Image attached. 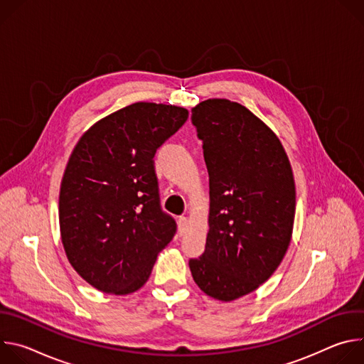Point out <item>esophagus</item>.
Instances as JSON below:
<instances>
[{"mask_svg":"<svg viewBox=\"0 0 364 364\" xmlns=\"http://www.w3.org/2000/svg\"><path fill=\"white\" fill-rule=\"evenodd\" d=\"M187 226H188V220H187V218L181 216V218L178 219V232H180V235H184V233H186Z\"/></svg>","mask_w":364,"mask_h":364,"instance_id":"esophagus-1","label":"esophagus"}]
</instances>
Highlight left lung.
Returning a JSON list of instances; mask_svg holds the SVG:
<instances>
[{
    "label": "left lung",
    "mask_w": 364,
    "mask_h": 364,
    "mask_svg": "<svg viewBox=\"0 0 364 364\" xmlns=\"http://www.w3.org/2000/svg\"><path fill=\"white\" fill-rule=\"evenodd\" d=\"M209 171L205 250L188 267L197 287L230 302L268 281L288 250L295 219V181L277 134L229 99L191 109Z\"/></svg>",
    "instance_id": "left-lung-1"
}]
</instances>
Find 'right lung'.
<instances>
[{
  "instance_id": "obj_1",
  "label": "right lung",
  "mask_w": 364,
  "mask_h": 364,
  "mask_svg": "<svg viewBox=\"0 0 364 364\" xmlns=\"http://www.w3.org/2000/svg\"><path fill=\"white\" fill-rule=\"evenodd\" d=\"M187 118L183 107L136 102L75 145L60 184V236L73 269L97 291H138L173 240L176 222L160 207L152 159Z\"/></svg>"
}]
</instances>
